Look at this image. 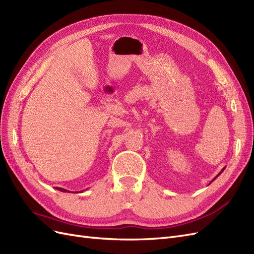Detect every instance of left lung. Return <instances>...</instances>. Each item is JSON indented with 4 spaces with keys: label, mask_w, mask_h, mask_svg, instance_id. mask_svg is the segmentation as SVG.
<instances>
[{
    "label": "left lung",
    "mask_w": 254,
    "mask_h": 254,
    "mask_svg": "<svg viewBox=\"0 0 254 254\" xmlns=\"http://www.w3.org/2000/svg\"><path fill=\"white\" fill-rule=\"evenodd\" d=\"M224 170H225V168H222V170H221V172H220V173H219V174H218V175H217V176H216V177H215V178H214V179H213V180H212V181H214V180H215V179H216V178H217V177H218V176H219V175H220V174H221V173H222V172H224Z\"/></svg>",
    "instance_id": "obj_1"
}]
</instances>
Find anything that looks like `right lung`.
<instances>
[{
    "label": "right lung",
    "mask_w": 254,
    "mask_h": 254,
    "mask_svg": "<svg viewBox=\"0 0 254 254\" xmlns=\"http://www.w3.org/2000/svg\"><path fill=\"white\" fill-rule=\"evenodd\" d=\"M56 190H60V191H68V190H64V189H63V188H56Z\"/></svg>",
    "instance_id": "obj_1"
}]
</instances>
